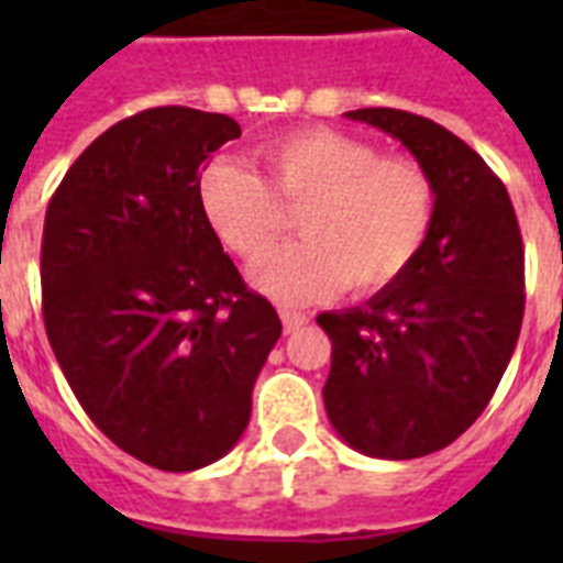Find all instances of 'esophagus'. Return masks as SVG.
Listing matches in <instances>:
<instances>
[{"label":"esophagus","instance_id":"obj_1","mask_svg":"<svg viewBox=\"0 0 563 563\" xmlns=\"http://www.w3.org/2000/svg\"><path fill=\"white\" fill-rule=\"evenodd\" d=\"M280 321H283V330L286 333H295V330H300L303 324H309V316L307 312H298V309H280Z\"/></svg>","mask_w":563,"mask_h":563}]
</instances>
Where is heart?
<instances>
[{
	"label": "heart",
	"instance_id": "heart-1",
	"mask_svg": "<svg viewBox=\"0 0 563 563\" xmlns=\"http://www.w3.org/2000/svg\"><path fill=\"white\" fill-rule=\"evenodd\" d=\"M260 157L268 184L236 157H219L201 172L198 201L212 233L247 263L285 229L283 206L301 210V242L251 272L268 298L303 303L335 286L371 295L415 263L435 216L423 166L327 128L277 136Z\"/></svg>",
	"mask_w": 563,
	"mask_h": 563
}]
</instances>
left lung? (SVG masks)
Returning a JSON list of instances; mask_svg holds the SVG:
<instances>
[{
	"mask_svg": "<svg viewBox=\"0 0 563 563\" xmlns=\"http://www.w3.org/2000/svg\"><path fill=\"white\" fill-rule=\"evenodd\" d=\"M344 117L400 140L435 187L400 280L318 316L333 342L327 418L353 450L402 462L453 444L497 391L523 324V239L503 180L446 128L394 108Z\"/></svg>",
	"mask_w": 563,
	"mask_h": 563,
	"instance_id": "1",
	"label": "left lung"
}]
</instances>
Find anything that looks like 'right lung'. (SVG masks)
<instances>
[{"mask_svg": "<svg viewBox=\"0 0 563 563\" xmlns=\"http://www.w3.org/2000/svg\"><path fill=\"white\" fill-rule=\"evenodd\" d=\"M242 128L152 108L92 140L52 195L40 251L57 365L104 435L157 471L228 455L283 333L198 201L201 169Z\"/></svg>", "mask_w": 563, "mask_h": 563, "instance_id": "add662e5", "label": "right lung"}]
</instances>
